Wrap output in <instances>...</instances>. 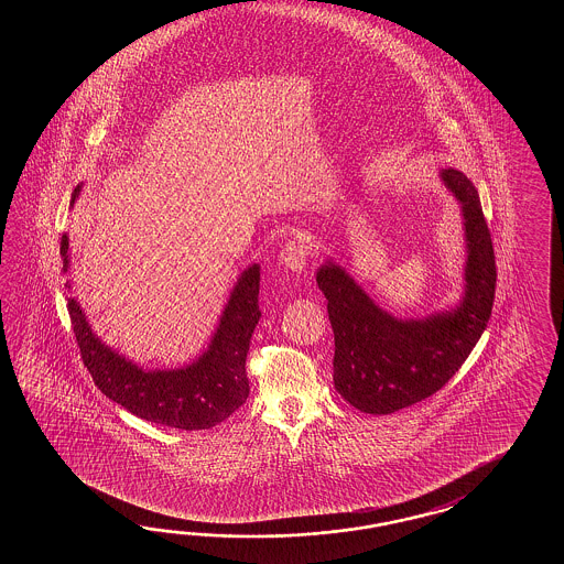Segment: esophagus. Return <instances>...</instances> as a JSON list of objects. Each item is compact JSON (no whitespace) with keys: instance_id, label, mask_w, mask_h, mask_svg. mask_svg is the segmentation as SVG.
I'll list each match as a JSON object with an SVG mask.
<instances>
[{"instance_id":"1","label":"esophagus","mask_w":564,"mask_h":564,"mask_svg":"<svg viewBox=\"0 0 564 564\" xmlns=\"http://www.w3.org/2000/svg\"><path fill=\"white\" fill-rule=\"evenodd\" d=\"M311 253L312 248L308 246V241L302 240V238L286 241L280 250V264L286 265L288 270H292V272H302Z\"/></svg>"}]
</instances>
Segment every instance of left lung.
I'll return each mask as SVG.
<instances>
[{
  "mask_svg": "<svg viewBox=\"0 0 564 564\" xmlns=\"http://www.w3.org/2000/svg\"><path fill=\"white\" fill-rule=\"evenodd\" d=\"M440 175L462 204L468 241L466 292L456 308L401 321L379 308L340 265L328 262L316 272L335 333L336 391L362 413L389 415L437 393L490 321L496 258L478 192L457 169Z\"/></svg>",
  "mask_w": 564,
  "mask_h": 564,
  "instance_id": "left-lung-1",
  "label": "left lung"
}]
</instances>
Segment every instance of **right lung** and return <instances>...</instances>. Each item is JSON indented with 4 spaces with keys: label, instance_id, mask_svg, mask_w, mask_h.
Wrapping results in <instances>:
<instances>
[{
    "label": "right lung",
    "instance_id": "obj_1",
    "mask_svg": "<svg viewBox=\"0 0 564 564\" xmlns=\"http://www.w3.org/2000/svg\"><path fill=\"white\" fill-rule=\"evenodd\" d=\"M80 185L74 189V199ZM64 272H68V236L61 241ZM68 286V284H66ZM70 288V286H68ZM260 265L243 270L231 290L216 335L199 359L171 371H143L120 357L93 333L85 312L68 299V314L80 357L96 387L132 415L175 430H209L228 420L250 395L246 357L253 328L262 312L258 306Z\"/></svg>",
    "mask_w": 564,
    "mask_h": 564
}]
</instances>
